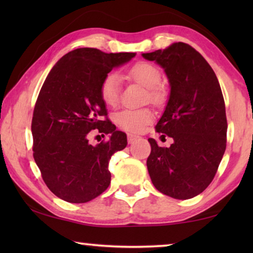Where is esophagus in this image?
<instances>
[{
  "mask_svg": "<svg viewBox=\"0 0 253 253\" xmlns=\"http://www.w3.org/2000/svg\"><path fill=\"white\" fill-rule=\"evenodd\" d=\"M138 139H139V136H136L134 134H128V143L129 144L135 143L136 140H138Z\"/></svg>",
  "mask_w": 253,
  "mask_h": 253,
  "instance_id": "34e87169",
  "label": "esophagus"
}]
</instances>
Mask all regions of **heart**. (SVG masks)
Listing matches in <instances>:
<instances>
[{
  "label": "heart",
  "instance_id": "obj_1",
  "mask_svg": "<svg viewBox=\"0 0 253 253\" xmlns=\"http://www.w3.org/2000/svg\"><path fill=\"white\" fill-rule=\"evenodd\" d=\"M129 78L148 89V98L154 104H161L164 99V91L161 88V72L158 68L148 62H137L128 71ZM121 78L111 72L107 75L100 84V96L106 105L116 106L119 99ZM153 119V114L148 109L123 110L116 116L119 126L127 131L140 132Z\"/></svg>",
  "mask_w": 253,
  "mask_h": 253
}]
</instances>
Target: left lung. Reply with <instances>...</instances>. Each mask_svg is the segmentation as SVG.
Returning a JSON list of instances; mask_svg holds the SVG:
<instances>
[{
  "instance_id": "8db88e82",
  "label": "left lung",
  "mask_w": 253,
  "mask_h": 253,
  "mask_svg": "<svg viewBox=\"0 0 253 253\" xmlns=\"http://www.w3.org/2000/svg\"><path fill=\"white\" fill-rule=\"evenodd\" d=\"M142 55L164 69L170 89L155 128L173 144L160 147L148 139L149 176L161 193L192 199L210 185L225 152L228 123L219 80L207 60L183 42Z\"/></svg>"
}]
</instances>
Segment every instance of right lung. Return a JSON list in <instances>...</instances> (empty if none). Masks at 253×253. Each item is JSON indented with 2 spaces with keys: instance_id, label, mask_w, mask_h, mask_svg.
I'll return each mask as SVG.
<instances>
[{
  "instance_id": "obj_1",
  "label": "right lung",
  "mask_w": 253,
  "mask_h": 253,
  "mask_svg": "<svg viewBox=\"0 0 253 253\" xmlns=\"http://www.w3.org/2000/svg\"><path fill=\"white\" fill-rule=\"evenodd\" d=\"M135 55L79 48L63 55L46 77L33 111V157L46 186L59 199L85 203L109 186V160L126 147L127 136L102 119L107 109L100 84L114 68ZM93 129L110 139L90 144Z\"/></svg>"
}]
</instances>
